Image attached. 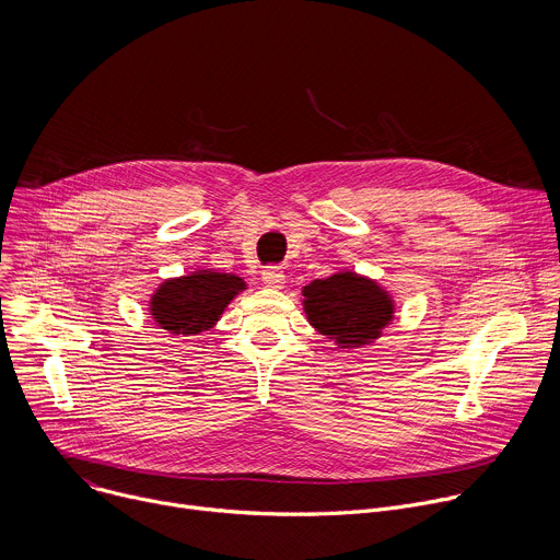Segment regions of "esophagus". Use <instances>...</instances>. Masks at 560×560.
I'll return each mask as SVG.
<instances>
[{"label":"esophagus","instance_id":"1","mask_svg":"<svg viewBox=\"0 0 560 560\" xmlns=\"http://www.w3.org/2000/svg\"><path fill=\"white\" fill-rule=\"evenodd\" d=\"M264 283L268 285V288H275V290H281L283 285H285V275H283V270L281 268H266L264 270Z\"/></svg>","mask_w":560,"mask_h":560}]
</instances>
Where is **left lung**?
Returning <instances> with one entry per match:
<instances>
[{
	"label": "left lung",
	"instance_id": "8db88e82",
	"mask_svg": "<svg viewBox=\"0 0 560 560\" xmlns=\"http://www.w3.org/2000/svg\"><path fill=\"white\" fill-rule=\"evenodd\" d=\"M301 294L307 324L343 350L374 343L394 322L396 305L389 290L354 270L314 279Z\"/></svg>",
	"mask_w": 560,
	"mask_h": 560
}]
</instances>
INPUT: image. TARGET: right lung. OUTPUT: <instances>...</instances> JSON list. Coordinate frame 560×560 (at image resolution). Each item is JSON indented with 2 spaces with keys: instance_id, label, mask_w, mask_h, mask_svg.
<instances>
[{
  "instance_id": "add662e5",
  "label": "right lung",
  "mask_w": 560,
  "mask_h": 560,
  "mask_svg": "<svg viewBox=\"0 0 560 560\" xmlns=\"http://www.w3.org/2000/svg\"><path fill=\"white\" fill-rule=\"evenodd\" d=\"M244 290L248 283L234 272L195 270L159 283L148 301V312L168 335L192 337L214 328L223 310Z\"/></svg>"
}]
</instances>
